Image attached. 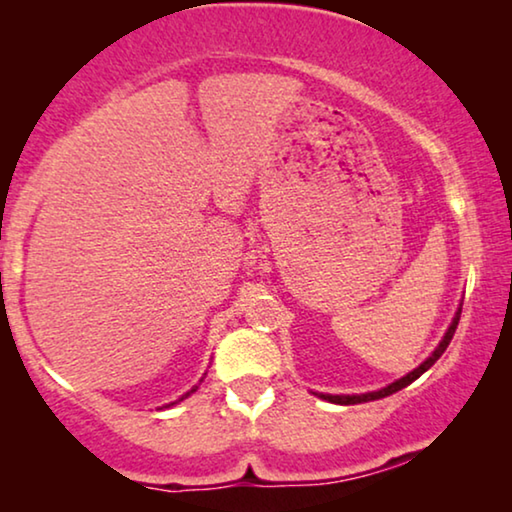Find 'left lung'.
Segmentation results:
<instances>
[{
    "instance_id": "obj_1",
    "label": "left lung",
    "mask_w": 512,
    "mask_h": 512,
    "mask_svg": "<svg viewBox=\"0 0 512 512\" xmlns=\"http://www.w3.org/2000/svg\"><path fill=\"white\" fill-rule=\"evenodd\" d=\"M459 317H461V310L457 312V317H454V321H452V326L447 328V333H445V338L440 340V345L436 347V352H433L429 359H426L422 366L419 368H415L412 370V373H408L405 377H401V380L398 382H394V384H389V387H384V389H380V391H373V394H361V396H331V394H321V398H326V401H331V403H338V405H356V403H368V401H377V398H384V396H391V394H396V391H401L403 387H408V384H412L417 380L419 375H424L426 370H429L433 363H436L440 356H443V352L447 349V345H450V340H452V335H454V331H457V326H459Z\"/></svg>"
}]
</instances>
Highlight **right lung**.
<instances>
[{"instance_id":"add662e5","label":"right lung","mask_w":512,"mask_h":512,"mask_svg":"<svg viewBox=\"0 0 512 512\" xmlns=\"http://www.w3.org/2000/svg\"><path fill=\"white\" fill-rule=\"evenodd\" d=\"M193 391H195V389H193Z\"/></svg>"}]
</instances>
